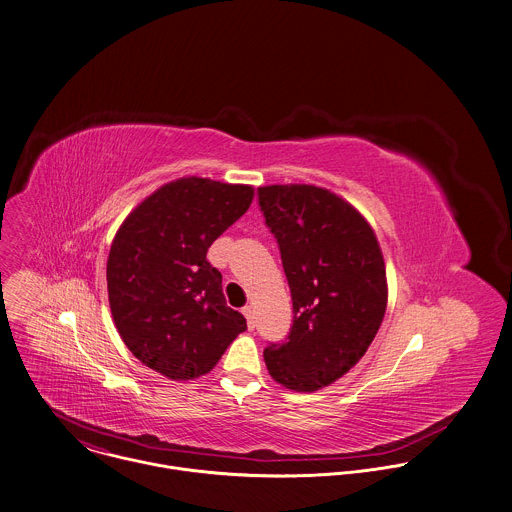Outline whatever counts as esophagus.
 <instances>
[{"instance_id": "34e87169", "label": "esophagus", "mask_w": 512, "mask_h": 512, "mask_svg": "<svg viewBox=\"0 0 512 512\" xmlns=\"http://www.w3.org/2000/svg\"><path fill=\"white\" fill-rule=\"evenodd\" d=\"M241 312H243V316L247 318V328L253 330V328H255V312H253V308H251V306H245Z\"/></svg>"}]
</instances>
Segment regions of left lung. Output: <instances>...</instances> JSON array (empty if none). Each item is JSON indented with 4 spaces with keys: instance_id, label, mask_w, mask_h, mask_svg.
Segmentation results:
<instances>
[{
    "instance_id": "left-lung-1",
    "label": "left lung",
    "mask_w": 512,
    "mask_h": 512,
    "mask_svg": "<svg viewBox=\"0 0 512 512\" xmlns=\"http://www.w3.org/2000/svg\"><path fill=\"white\" fill-rule=\"evenodd\" d=\"M292 296V328L265 347L271 377L314 393L367 351L387 310L385 261L367 220L338 194L312 184L259 188Z\"/></svg>"
}]
</instances>
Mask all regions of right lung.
<instances>
[{
    "instance_id": "obj_1",
    "label": "right lung",
    "mask_w": 512,
    "mask_h": 512,
    "mask_svg": "<svg viewBox=\"0 0 512 512\" xmlns=\"http://www.w3.org/2000/svg\"><path fill=\"white\" fill-rule=\"evenodd\" d=\"M253 202V186L184 176L147 196L115 233L108 298L127 349L172 381L210 373L247 330L208 247Z\"/></svg>"
}]
</instances>
